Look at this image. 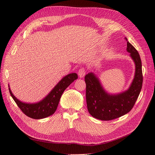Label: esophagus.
<instances>
[{
	"label": "esophagus",
	"mask_w": 155,
	"mask_h": 155,
	"mask_svg": "<svg viewBox=\"0 0 155 155\" xmlns=\"http://www.w3.org/2000/svg\"><path fill=\"white\" fill-rule=\"evenodd\" d=\"M85 73H86L85 70L83 68H81L79 69V70L78 76H79V77L80 78H83V77L85 76Z\"/></svg>",
	"instance_id": "esophagus-1"
}]
</instances>
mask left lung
Masks as SVG:
<instances>
[{
    "label": "left lung",
    "instance_id": "1",
    "mask_svg": "<svg viewBox=\"0 0 155 155\" xmlns=\"http://www.w3.org/2000/svg\"><path fill=\"white\" fill-rule=\"evenodd\" d=\"M127 51L135 64L134 77L127 90L117 94H110L104 89L94 72L88 73L85 77L87 109L96 119L110 120L128 114L139 97L143 83L141 58L138 52L128 41Z\"/></svg>",
    "mask_w": 155,
    "mask_h": 155
}]
</instances>
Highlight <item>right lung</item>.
<instances>
[{
	"label": "right lung",
	"mask_w": 155,
	"mask_h": 155,
	"mask_svg": "<svg viewBox=\"0 0 155 155\" xmlns=\"http://www.w3.org/2000/svg\"><path fill=\"white\" fill-rule=\"evenodd\" d=\"M77 79L78 75L76 73L66 75L61 79L46 97L36 103L20 101L12 93L10 86L9 91L12 98L25 114L32 119H41L51 115L55 112L63 92Z\"/></svg>",
	"instance_id": "right-lung-1"
}]
</instances>
